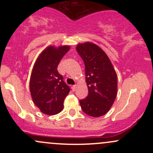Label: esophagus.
I'll list each match as a JSON object with an SVG mask.
<instances>
[{
  "instance_id": "1",
  "label": "esophagus",
  "mask_w": 153,
  "mask_h": 153,
  "mask_svg": "<svg viewBox=\"0 0 153 153\" xmlns=\"http://www.w3.org/2000/svg\"><path fill=\"white\" fill-rule=\"evenodd\" d=\"M76 88H77V85H73V87H72V89H73V91H75L76 90Z\"/></svg>"
}]
</instances>
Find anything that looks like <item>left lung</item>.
Listing matches in <instances>:
<instances>
[{"instance_id":"8db88e82","label":"left lung","mask_w":153,"mask_h":153,"mask_svg":"<svg viewBox=\"0 0 153 153\" xmlns=\"http://www.w3.org/2000/svg\"><path fill=\"white\" fill-rule=\"evenodd\" d=\"M76 50L85 64V81L88 94L80 100L84 113L93 117L105 115L114 102L117 94V74L106 52L96 44L86 42Z\"/></svg>"}]
</instances>
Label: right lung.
Segmentation results:
<instances>
[{
	"instance_id": "right-lung-1",
	"label": "right lung",
	"mask_w": 153,
	"mask_h": 153,
	"mask_svg": "<svg viewBox=\"0 0 153 153\" xmlns=\"http://www.w3.org/2000/svg\"><path fill=\"white\" fill-rule=\"evenodd\" d=\"M71 48L69 45H50L35 61L31 71L29 89L33 102L41 112L55 115L63 109V102L70 88L57 71L59 61Z\"/></svg>"
}]
</instances>
